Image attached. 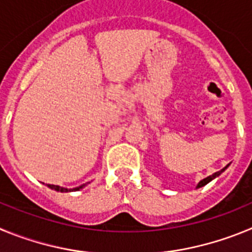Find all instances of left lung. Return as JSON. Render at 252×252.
Listing matches in <instances>:
<instances>
[{"instance_id":"1","label":"left lung","mask_w":252,"mask_h":252,"mask_svg":"<svg viewBox=\"0 0 252 252\" xmlns=\"http://www.w3.org/2000/svg\"><path fill=\"white\" fill-rule=\"evenodd\" d=\"M227 166H228V165H227ZM227 166H226V168H227ZM226 168H223V169H222V170H220V171H217V173H215V174H212V175H209V177H208V178H206V179H203V180H201V182H199V183H198V186H197V188H201V187H203V186H206V184H207V183H209V182H211V180H212V179H213V178H216V177H218V175H220V174H221V173H222V171H223V170H224V169H226Z\"/></svg>"}]
</instances>
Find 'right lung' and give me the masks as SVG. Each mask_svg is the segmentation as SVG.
I'll return each instance as SVG.
<instances>
[{"label": "right lung", "mask_w": 252, "mask_h": 252, "mask_svg": "<svg viewBox=\"0 0 252 252\" xmlns=\"http://www.w3.org/2000/svg\"><path fill=\"white\" fill-rule=\"evenodd\" d=\"M49 188L54 189V190H58V192H69V190H79L81 188H83V186L81 187H77V188H73V189H66V188H63V187H59V186H53V184H48Z\"/></svg>", "instance_id": "right-lung-1"}]
</instances>
